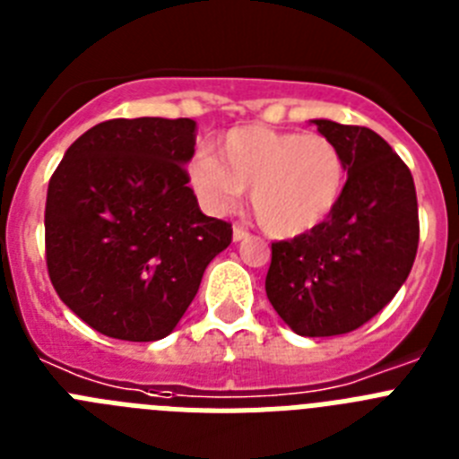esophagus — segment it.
<instances>
[{"mask_svg":"<svg viewBox=\"0 0 459 459\" xmlns=\"http://www.w3.org/2000/svg\"><path fill=\"white\" fill-rule=\"evenodd\" d=\"M232 237H234V241H246V238H248L250 237V234L248 232H246V230H243V227H234V234H232Z\"/></svg>","mask_w":459,"mask_h":459,"instance_id":"obj_1","label":"esophagus"}]
</instances>
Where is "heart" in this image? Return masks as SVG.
<instances>
[{
  "mask_svg": "<svg viewBox=\"0 0 459 459\" xmlns=\"http://www.w3.org/2000/svg\"><path fill=\"white\" fill-rule=\"evenodd\" d=\"M190 181L213 213L232 209L248 190L250 209L273 237H299L322 225L347 184L340 147L322 133L238 126L218 142V156L200 152Z\"/></svg>",
  "mask_w": 459,
  "mask_h": 459,
  "instance_id": "1",
  "label": "heart"
}]
</instances>
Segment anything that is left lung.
<instances>
[{
  "label": "left lung",
  "mask_w": 459,
  "mask_h": 459,
  "mask_svg": "<svg viewBox=\"0 0 459 459\" xmlns=\"http://www.w3.org/2000/svg\"><path fill=\"white\" fill-rule=\"evenodd\" d=\"M340 147L347 184L319 227L271 243L266 296L299 335L356 331L391 303L419 250L413 177L384 137L366 126L315 119Z\"/></svg>",
  "instance_id": "8db88e82"
}]
</instances>
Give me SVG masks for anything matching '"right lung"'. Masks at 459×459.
I'll return each mask as SVG.
<instances>
[{
  "instance_id": "right-lung-1",
  "label": "right lung",
  "mask_w": 459,
  "mask_h": 459,
  "mask_svg": "<svg viewBox=\"0 0 459 459\" xmlns=\"http://www.w3.org/2000/svg\"><path fill=\"white\" fill-rule=\"evenodd\" d=\"M193 119H109L73 142L46 202L52 287L108 338L153 342L174 331L232 225L204 216L184 165Z\"/></svg>"
}]
</instances>
